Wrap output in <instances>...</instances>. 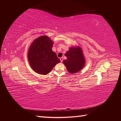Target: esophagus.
I'll return each mask as SVG.
<instances>
[{"instance_id":"obj_1","label":"esophagus","mask_w":121,"mask_h":121,"mask_svg":"<svg viewBox=\"0 0 121 121\" xmlns=\"http://www.w3.org/2000/svg\"><path fill=\"white\" fill-rule=\"evenodd\" d=\"M60 60L61 63H62V62H63V57H60Z\"/></svg>"}]
</instances>
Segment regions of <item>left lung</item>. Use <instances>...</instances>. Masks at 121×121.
Masks as SVG:
<instances>
[{
  "label": "left lung",
  "instance_id": "8db88e82",
  "mask_svg": "<svg viewBox=\"0 0 121 121\" xmlns=\"http://www.w3.org/2000/svg\"><path fill=\"white\" fill-rule=\"evenodd\" d=\"M65 56L67 57L63 61L67 69L71 74H74L83 69L85 64V60L81 47H72L67 52Z\"/></svg>",
  "mask_w": 121,
  "mask_h": 121
}]
</instances>
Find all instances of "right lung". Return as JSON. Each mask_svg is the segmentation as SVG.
<instances>
[{"label": "right lung", "instance_id": "obj_1", "mask_svg": "<svg viewBox=\"0 0 121 121\" xmlns=\"http://www.w3.org/2000/svg\"><path fill=\"white\" fill-rule=\"evenodd\" d=\"M53 42L48 36L35 39L29 48L28 58L32 69L41 75H47L60 60L52 50Z\"/></svg>", "mask_w": 121, "mask_h": 121}]
</instances>
